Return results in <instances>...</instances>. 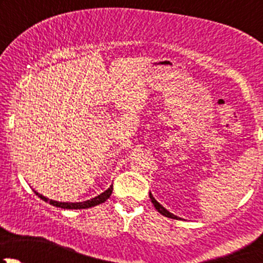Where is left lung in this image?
Instances as JSON below:
<instances>
[{
	"label": "left lung",
	"instance_id": "obj_1",
	"mask_svg": "<svg viewBox=\"0 0 263 263\" xmlns=\"http://www.w3.org/2000/svg\"><path fill=\"white\" fill-rule=\"evenodd\" d=\"M148 196H150V200H151V202H153V205L155 206L156 210H158L159 213H160L161 215H164V216H166V217H171V219H178V216H176V215H173L172 213H169V211L166 210V209H164L163 206H161L160 203H159L158 201H156L155 198L153 197V195H151V192L148 193Z\"/></svg>",
	"mask_w": 263,
	"mask_h": 263
}]
</instances>
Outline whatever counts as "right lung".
Instances as JSON below:
<instances>
[{
  "label": "right lung",
  "instance_id": "obj_1",
  "mask_svg": "<svg viewBox=\"0 0 263 263\" xmlns=\"http://www.w3.org/2000/svg\"><path fill=\"white\" fill-rule=\"evenodd\" d=\"M112 191H113V184L110 185L107 191H104L103 193H100L99 196L91 198V200L84 201V202H58V201H53V200H49V198L44 197L43 195L38 193L36 191H34V192H35V195L38 196V197H41L42 200L46 201V202H49L52 206H55V208L73 209V210H79V209H89V208H92V206L99 205V203H103L104 201H107L108 198L110 197V195H112Z\"/></svg>",
  "mask_w": 263,
  "mask_h": 263
}]
</instances>
